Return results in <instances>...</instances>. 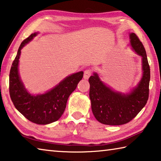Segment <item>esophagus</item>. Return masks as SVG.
<instances>
[{
  "mask_svg": "<svg viewBox=\"0 0 161 161\" xmlns=\"http://www.w3.org/2000/svg\"><path fill=\"white\" fill-rule=\"evenodd\" d=\"M92 70L90 69H86L85 71H84V78L86 79V80L89 79V77L92 75Z\"/></svg>",
  "mask_w": 161,
  "mask_h": 161,
  "instance_id": "34e87169",
  "label": "esophagus"
}]
</instances>
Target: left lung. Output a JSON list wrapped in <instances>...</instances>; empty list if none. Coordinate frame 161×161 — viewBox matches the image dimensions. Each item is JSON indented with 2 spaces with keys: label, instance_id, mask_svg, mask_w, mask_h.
I'll use <instances>...</instances> for the list:
<instances>
[{
  "label": "left lung",
  "instance_id": "left-lung-1",
  "mask_svg": "<svg viewBox=\"0 0 161 161\" xmlns=\"http://www.w3.org/2000/svg\"><path fill=\"white\" fill-rule=\"evenodd\" d=\"M130 39L133 50L142 57L143 71L141 81L130 94L125 95L111 90L100 80L97 73L89 79L92 112L103 124L119 126L129 123L145 107L148 99L151 72L146 52L135 33L130 34Z\"/></svg>",
  "mask_w": 161,
  "mask_h": 161
}]
</instances>
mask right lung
I'll list each match as a JSON object with an SVG mask.
<instances>
[{
    "mask_svg": "<svg viewBox=\"0 0 161 161\" xmlns=\"http://www.w3.org/2000/svg\"><path fill=\"white\" fill-rule=\"evenodd\" d=\"M36 35L37 33L31 34L19 47L10 71L9 93L13 104L19 112L35 124L45 125L60 118L66 108L68 98L77 88L84 72H80L66 77L47 93L37 96L30 94L19 77L18 66L21 49Z\"/></svg>",
    "mask_w": 161,
    "mask_h": 161,
    "instance_id": "1",
    "label": "right lung"
}]
</instances>
